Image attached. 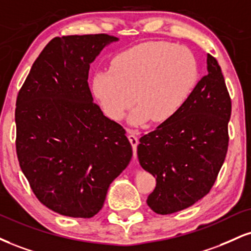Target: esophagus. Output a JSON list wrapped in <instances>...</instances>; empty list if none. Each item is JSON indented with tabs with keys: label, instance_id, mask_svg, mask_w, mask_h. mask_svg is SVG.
Returning <instances> with one entry per match:
<instances>
[{
	"label": "esophagus",
	"instance_id": "obj_1",
	"mask_svg": "<svg viewBox=\"0 0 251 251\" xmlns=\"http://www.w3.org/2000/svg\"><path fill=\"white\" fill-rule=\"evenodd\" d=\"M127 138H128L129 143H131V145H132V147H133V156L135 159V156H137V146L139 144L137 132L133 131V129H127Z\"/></svg>",
	"mask_w": 251,
	"mask_h": 251
}]
</instances>
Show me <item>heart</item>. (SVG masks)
<instances>
[{
    "label": "heart",
    "mask_w": 251,
    "mask_h": 251,
    "mask_svg": "<svg viewBox=\"0 0 251 251\" xmlns=\"http://www.w3.org/2000/svg\"><path fill=\"white\" fill-rule=\"evenodd\" d=\"M199 65L188 48L147 42L114 57L111 70L97 72L92 92L108 118L120 120L133 104L132 123H165L185 106L198 83Z\"/></svg>",
    "instance_id": "obj_1"
}]
</instances>
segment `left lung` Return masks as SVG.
Segmentation results:
<instances>
[{
  "mask_svg": "<svg viewBox=\"0 0 251 251\" xmlns=\"http://www.w3.org/2000/svg\"><path fill=\"white\" fill-rule=\"evenodd\" d=\"M207 71L180 112L139 140V162L156 177L147 198L156 214L176 213L201 200L226 159L231 99L212 55L207 57Z\"/></svg>",
  "mask_w": 251,
  "mask_h": 251,
  "instance_id": "left-lung-1",
  "label": "left lung"
}]
</instances>
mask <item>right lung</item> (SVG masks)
I'll list each match as a JSON object with an SVG mask.
<instances>
[{"label": "right lung", "mask_w": 251, "mask_h": 251, "mask_svg": "<svg viewBox=\"0 0 251 251\" xmlns=\"http://www.w3.org/2000/svg\"><path fill=\"white\" fill-rule=\"evenodd\" d=\"M107 34L52 38L42 50L16 100V153L36 198L64 216L89 219L111 182L131 161L122 125L93 102L89 70Z\"/></svg>", "instance_id": "obj_1"}]
</instances>
